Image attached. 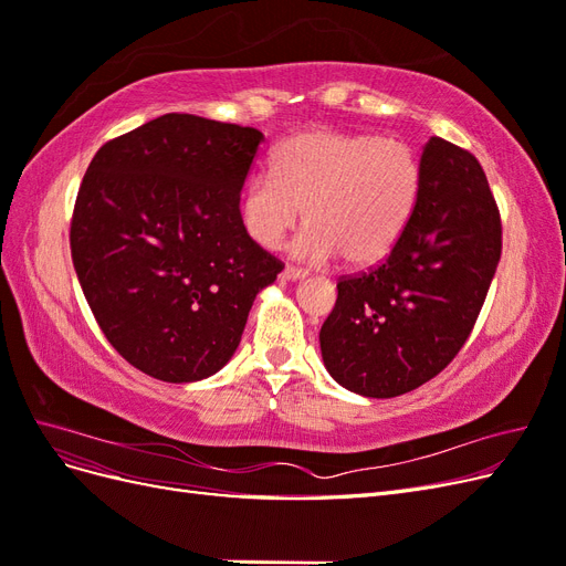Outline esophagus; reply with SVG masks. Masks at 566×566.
<instances>
[{"mask_svg": "<svg viewBox=\"0 0 566 566\" xmlns=\"http://www.w3.org/2000/svg\"><path fill=\"white\" fill-rule=\"evenodd\" d=\"M281 279L283 281H300V279H304V271L297 269V266H285L281 271Z\"/></svg>", "mask_w": 566, "mask_h": 566, "instance_id": "obj_1", "label": "esophagus"}]
</instances>
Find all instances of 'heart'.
Returning a JSON list of instances; mask_svg holds the SVG:
<instances>
[{"instance_id":"obj_1","label":"heart","mask_w":566,"mask_h":566,"mask_svg":"<svg viewBox=\"0 0 566 566\" xmlns=\"http://www.w3.org/2000/svg\"><path fill=\"white\" fill-rule=\"evenodd\" d=\"M422 193L416 148L391 136L306 129L271 156V172H254L238 200L243 231L276 250L297 227V260L370 266L394 250L413 219Z\"/></svg>"}]
</instances>
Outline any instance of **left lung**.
I'll return each instance as SVG.
<instances>
[{"instance_id":"left-lung-1","label":"left lung","mask_w":566,"mask_h":566,"mask_svg":"<svg viewBox=\"0 0 566 566\" xmlns=\"http://www.w3.org/2000/svg\"><path fill=\"white\" fill-rule=\"evenodd\" d=\"M420 163L422 193L401 241L378 266L339 279L321 325L325 368L361 397H399L447 368L501 260V214L479 160L432 136Z\"/></svg>"}]
</instances>
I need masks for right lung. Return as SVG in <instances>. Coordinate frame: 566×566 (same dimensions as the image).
<instances>
[{"label":"right lung","instance_id":"1","mask_svg":"<svg viewBox=\"0 0 566 566\" xmlns=\"http://www.w3.org/2000/svg\"><path fill=\"white\" fill-rule=\"evenodd\" d=\"M264 134L167 113L96 150L75 200L71 252L115 352L163 382L224 368L260 290L283 264L238 217Z\"/></svg>","mask_w":566,"mask_h":566}]
</instances>
